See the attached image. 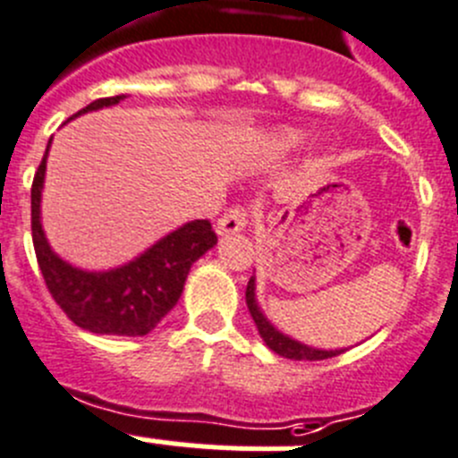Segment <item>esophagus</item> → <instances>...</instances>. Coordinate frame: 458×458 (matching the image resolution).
<instances>
[{
	"instance_id": "esophagus-1",
	"label": "esophagus",
	"mask_w": 458,
	"mask_h": 458,
	"mask_svg": "<svg viewBox=\"0 0 458 458\" xmlns=\"http://www.w3.org/2000/svg\"><path fill=\"white\" fill-rule=\"evenodd\" d=\"M245 226H247V211L242 207H233L229 208L220 220H217L216 232L220 233V236H229V233L242 232Z\"/></svg>"
}]
</instances>
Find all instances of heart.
I'll return each instance as SVG.
<instances>
[{
    "label": "heart",
    "instance_id": "obj_1",
    "mask_svg": "<svg viewBox=\"0 0 458 458\" xmlns=\"http://www.w3.org/2000/svg\"><path fill=\"white\" fill-rule=\"evenodd\" d=\"M306 140V133L297 131V129H284V131L275 133V136L267 140V149L272 154H288V152H295L304 145Z\"/></svg>",
    "mask_w": 458,
    "mask_h": 458
}]
</instances>
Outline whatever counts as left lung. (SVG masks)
<instances>
[{"instance_id":"1","label":"left lung","mask_w":458,"mask_h":458,"mask_svg":"<svg viewBox=\"0 0 458 458\" xmlns=\"http://www.w3.org/2000/svg\"><path fill=\"white\" fill-rule=\"evenodd\" d=\"M245 300H247V309L251 313V320L257 325L259 334L266 341V345L270 347L275 354L284 356V359H293V360H322V359H331V356L343 354L345 350H318V347L304 345V343L295 341L291 335L281 334L266 316H263L261 306L257 301V279L251 276L250 284H247L245 291Z\"/></svg>"}]
</instances>
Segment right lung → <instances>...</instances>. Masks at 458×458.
<instances>
[{"label": "right lung", "instance_id": "right-lung-1", "mask_svg": "<svg viewBox=\"0 0 458 458\" xmlns=\"http://www.w3.org/2000/svg\"><path fill=\"white\" fill-rule=\"evenodd\" d=\"M124 95L95 99L74 113L115 106ZM52 138L38 165L31 186V236L38 266L47 291L65 316L81 329L108 335H145L172 311L183 293L191 266L217 242L208 220H192L154 242L140 257L106 272H88L70 266L49 247L40 222L45 170Z\"/></svg>", "mask_w": 458, "mask_h": 458}]
</instances>
